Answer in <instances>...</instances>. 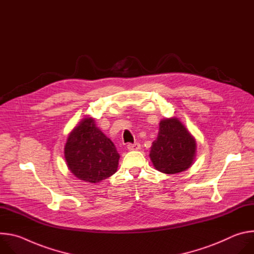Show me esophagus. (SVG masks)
<instances>
[{
	"instance_id": "esophagus-1",
	"label": "esophagus",
	"mask_w": 254,
	"mask_h": 254,
	"mask_svg": "<svg viewBox=\"0 0 254 254\" xmlns=\"http://www.w3.org/2000/svg\"><path fill=\"white\" fill-rule=\"evenodd\" d=\"M127 149L128 151H138L140 149V144L138 142H135V143H129L127 144Z\"/></svg>"
}]
</instances>
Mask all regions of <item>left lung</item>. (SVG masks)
I'll use <instances>...</instances> for the list:
<instances>
[{
	"label": "left lung",
	"instance_id": "obj_1",
	"mask_svg": "<svg viewBox=\"0 0 254 254\" xmlns=\"http://www.w3.org/2000/svg\"><path fill=\"white\" fill-rule=\"evenodd\" d=\"M159 126L158 137L150 152L153 166L168 175L187 171L196 157V138L176 117L163 119Z\"/></svg>",
	"mask_w": 254,
	"mask_h": 254
}]
</instances>
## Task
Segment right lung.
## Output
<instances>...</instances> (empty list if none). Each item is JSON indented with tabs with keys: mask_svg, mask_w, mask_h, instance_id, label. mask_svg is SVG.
<instances>
[{
	"mask_svg": "<svg viewBox=\"0 0 254 254\" xmlns=\"http://www.w3.org/2000/svg\"><path fill=\"white\" fill-rule=\"evenodd\" d=\"M64 158L77 179L96 184L118 171L120 154L111 138L96 127L94 119L85 117L69 132Z\"/></svg>",
	"mask_w": 254,
	"mask_h": 254,
	"instance_id": "right-lung-1",
	"label": "right lung"
}]
</instances>
